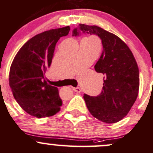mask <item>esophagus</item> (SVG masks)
Masks as SVG:
<instances>
[{
  "instance_id": "obj_1",
  "label": "esophagus",
  "mask_w": 153,
  "mask_h": 153,
  "mask_svg": "<svg viewBox=\"0 0 153 153\" xmlns=\"http://www.w3.org/2000/svg\"><path fill=\"white\" fill-rule=\"evenodd\" d=\"M74 91H75L76 93H81L82 92V90L81 88L77 87V88H73Z\"/></svg>"
}]
</instances>
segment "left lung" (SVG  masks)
<instances>
[{
	"mask_svg": "<svg viewBox=\"0 0 153 153\" xmlns=\"http://www.w3.org/2000/svg\"><path fill=\"white\" fill-rule=\"evenodd\" d=\"M83 33L96 34L102 40L103 51L94 66L103 74V88L97 97L84 94L88 111L107 124L122 120L135 103L139 90V71L129 47L118 36L97 26L79 24L73 36Z\"/></svg>",
	"mask_w": 153,
	"mask_h": 153,
	"instance_id": "left-lung-1",
	"label": "left lung"
}]
</instances>
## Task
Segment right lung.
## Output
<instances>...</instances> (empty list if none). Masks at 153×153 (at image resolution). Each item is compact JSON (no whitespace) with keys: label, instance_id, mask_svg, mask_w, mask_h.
Here are the masks:
<instances>
[{"label":"right lung","instance_id":"right-lung-1","mask_svg":"<svg viewBox=\"0 0 153 153\" xmlns=\"http://www.w3.org/2000/svg\"><path fill=\"white\" fill-rule=\"evenodd\" d=\"M69 26L51 29L28 40L15 55L9 71V86L14 98L27 113L37 118L52 116L60 111L62 101L58 88L45 78L55 45L68 34Z\"/></svg>","mask_w":153,"mask_h":153}]
</instances>
